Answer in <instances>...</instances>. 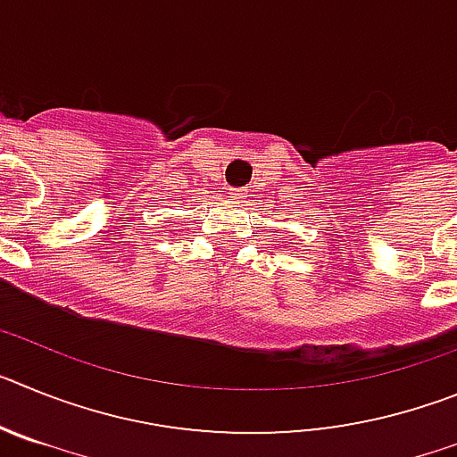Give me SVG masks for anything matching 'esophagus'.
Masks as SVG:
<instances>
[{
    "label": "esophagus",
    "mask_w": 457,
    "mask_h": 457,
    "mask_svg": "<svg viewBox=\"0 0 457 457\" xmlns=\"http://www.w3.org/2000/svg\"><path fill=\"white\" fill-rule=\"evenodd\" d=\"M231 199L237 201V204H245V199H247V189H245V187L233 189V192H231Z\"/></svg>",
    "instance_id": "obj_1"
}]
</instances>
